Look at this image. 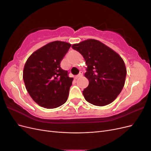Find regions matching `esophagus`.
<instances>
[{
  "mask_svg": "<svg viewBox=\"0 0 151 151\" xmlns=\"http://www.w3.org/2000/svg\"><path fill=\"white\" fill-rule=\"evenodd\" d=\"M83 76V72L81 71V72H79V74L78 75H77V76H76V79H77V78H79V77H82Z\"/></svg>",
  "mask_w": 151,
  "mask_h": 151,
  "instance_id": "34e87169",
  "label": "esophagus"
}]
</instances>
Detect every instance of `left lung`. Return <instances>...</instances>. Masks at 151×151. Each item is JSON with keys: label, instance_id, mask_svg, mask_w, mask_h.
Here are the masks:
<instances>
[{"label": "left lung", "instance_id": "8db88e82", "mask_svg": "<svg viewBox=\"0 0 151 151\" xmlns=\"http://www.w3.org/2000/svg\"><path fill=\"white\" fill-rule=\"evenodd\" d=\"M88 66L85 74L89 85L83 91L85 99L96 106L112 103L124 86L127 75L125 63L110 48L96 40H87L74 44Z\"/></svg>", "mask_w": 151, "mask_h": 151}]
</instances>
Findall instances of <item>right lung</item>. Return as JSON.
Returning <instances> with one entry per match:
<instances>
[{
    "instance_id": "obj_1",
    "label": "right lung",
    "mask_w": 151,
    "mask_h": 151,
    "mask_svg": "<svg viewBox=\"0 0 151 151\" xmlns=\"http://www.w3.org/2000/svg\"><path fill=\"white\" fill-rule=\"evenodd\" d=\"M71 45L55 41L37 50L27 60L23 80L30 96L40 106L55 108L64 104L73 78L60 67Z\"/></svg>"
}]
</instances>
